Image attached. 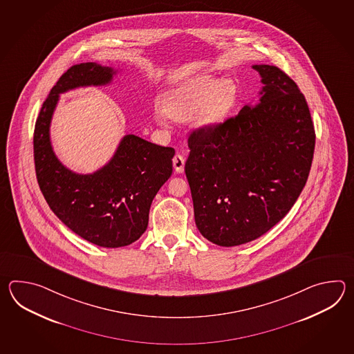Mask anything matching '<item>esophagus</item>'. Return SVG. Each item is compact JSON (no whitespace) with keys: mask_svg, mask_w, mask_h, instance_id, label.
<instances>
[{"mask_svg":"<svg viewBox=\"0 0 354 354\" xmlns=\"http://www.w3.org/2000/svg\"><path fill=\"white\" fill-rule=\"evenodd\" d=\"M185 157L182 154H176L174 157V171L177 174H182L185 171Z\"/></svg>","mask_w":354,"mask_h":354,"instance_id":"34e87169","label":"esophagus"}]
</instances>
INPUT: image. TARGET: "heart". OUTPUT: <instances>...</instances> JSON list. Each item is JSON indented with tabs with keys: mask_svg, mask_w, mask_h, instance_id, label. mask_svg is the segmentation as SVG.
<instances>
[{
	"mask_svg": "<svg viewBox=\"0 0 354 354\" xmlns=\"http://www.w3.org/2000/svg\"><path fill=\"white\" fill-rule=\"evenodd\" d=\"M235 93L232 81L203 75L172 91L165 102V113L180 121L196 116L200 127H214L225 120L233 107Z\"/></svg>",
	"mask_w": 354,
	"mask_h": 354,
	"instance_id": "b5f03b06",
	"label": "heart"
}]
</instances>
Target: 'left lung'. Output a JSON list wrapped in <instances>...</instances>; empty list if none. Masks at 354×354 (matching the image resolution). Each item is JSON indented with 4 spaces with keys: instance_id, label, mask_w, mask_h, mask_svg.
Returning <instances> with one entry per match:
<instances>
[{
    "instance_id": "8db88e82",
    "label": "left lung",
    "mask_w": 354,
    "mask_h": 354,
    "mask_svg": "<svg viewBox=\"0 0 354 354\" xmlns=\"http://www.w3.org/2000/svg\"><path fill=\"white\" fill-rule=\"evenodd\" d=\"M259 102L197 129L185 172L197 229L221 247L254 241L286 216L308 180L315 130L297 84L268 64Z\"/></svg>"
}]
</instances>
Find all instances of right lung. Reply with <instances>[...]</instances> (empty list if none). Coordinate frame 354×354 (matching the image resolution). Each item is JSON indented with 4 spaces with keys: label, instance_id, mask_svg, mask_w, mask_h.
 Returning <instances> with one entry per match:
<instances>
[{
    "label": "right lung",
    "instance_id": "add662e5",
    "mask_svg": "<svg viewBox=\"0 0 354 354\" xmlns=\"http://www.w3.org/2000/svg\"><path fill=\"white\" fill-rule=\"evenodd\" d=\"M115 73L93 62L72 66L50 90L34 130L35 172L49 207L73 233L104 248L129 245L147 230L151 201L171 177L174 156L171 147L130 134L93 174H75L60 163L49 134L59 93L104 86Z\"/></svg>",
    "mask_w": 354,
    "mask_h": 354
}]
</instances>
